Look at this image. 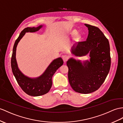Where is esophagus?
I'll return each instance as SVG.
<instances>
[{
	"label": "esophagus",
	"instance_id": "34e87169",
	"mask_svg": "<svg viewBox=\"0 0 123 123\" xmlns=\"http://www.w3.org/2000/svg\"><path fill=\"white\" fill-rule=\"evenodd\" d=\"M62 59H63V61L64 62H66L68 59V56L66 55H62Z\"/></svg>",
	"mask_w": 123,
	"mask_h": 123
}]
</instances>
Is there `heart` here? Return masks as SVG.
Wrapping results in <instances>:
<instances>
[{
  "mask_svg": "<svg viewBox=\"0 0 123 123\" xmlns=\"http://www.w3.org/2000/svg\"><path fill=\"white\" fill-rule=\"evenodd\" d=\"M77 31L76 30H74V31H73V32H72V33H73V34H74V35H76V34H77ZM76 37H77V38H79L80 37V35L79 34H77V35H76Z\"/></svg>",
  "mask_w": 123,
  "mask_h": 123,
  "instance_id": "1",
  "label": "heart"
}]
</instances>
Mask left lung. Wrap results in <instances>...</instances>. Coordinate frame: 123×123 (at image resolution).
<instances>
[{
    "label": "left lung",
    "mask_w": 123,
    "mask_h": 123,
    "mask_svg": "<svg viewBox=\"0 0 123 123\" xmlns=\"http://www.w3.org/2000/svg\"><path fill=\"white\" fill-rule=\"evenodd\" d=\"M88 28L86 40L79 42L71 48L76 56L89 53L90 61L83 62L70 58L67 62L68 77L74 91L90 93L99 89L104 82L111 67L110 47L109 40L98 27L85 25Z\"/></svg>",
    "instance_id": "left-lung-1"
}]
</instances>
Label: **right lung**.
Returning a JSON list of instances; mask_svg holds the SVG:
<instances>
[{
  "label": "right lung",
  "instance_id": "add662e5",
  "mask_svg": "<svg viewBox=\"0 0 123 123\" xmlns=\"http://www.w3.org/2000/svg\"><path fill=\"white\" fill-rule=\"evenodd\" d=\"M42 26L43 25H41L37 28L28 27L23 30L14 43L11 60L12 71L18 83L27 94L33 97L44 95L50 90L52 86L53 76L56 71L64 63L61 57L54 59L48 66L44 73L40 77L35 78H31L25 76L19 70L16 58L18 44L26 32H37Z\"/></svg>",
  "mask_w": 123,
  "mask_h": 123
}]
</instances>
